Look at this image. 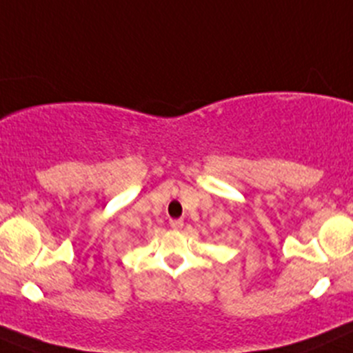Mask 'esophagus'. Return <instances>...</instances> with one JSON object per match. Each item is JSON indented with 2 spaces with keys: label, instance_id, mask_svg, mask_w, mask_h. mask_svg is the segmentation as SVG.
<instances>
[{
  "label": "esophagus",
  "instance_id": "esophagus-1",
  "mask_svg": "<svg viewBox=\"0 0 353 353\" xmlns=\"http://www.w3.org/2000/svg\"><path fill=\"white\" fill-rule=\"evenodd\" d=\"M169 225L172 227L174 230H179L184 227V222L181 219H172V220H169Z\"/></svg>",
  "mask_w": 353,
  "mask_h": 353
}]
</instances>
